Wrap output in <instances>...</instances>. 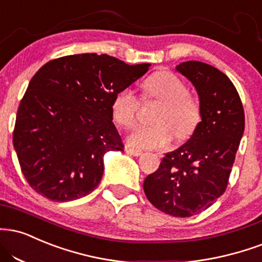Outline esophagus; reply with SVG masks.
I'll use <instances>...</instances> for the list:
<instances>
[{
	"instance_id": "esophagus-1",
	"label": "esophagus",
	"mask_w": 262,
	"mask_h": 262,
	"mask_svg": "<svg viewBox=\"0 0 262 262\" xmlns=\"http://www.w3.org/2000/svg\"><path fill=\"white\" fill-rule=\"evenodd\" d=\"M127 152L129 154V155H133V156H137V157L143 155V151L137 150V149H132V147H128Z\"/></svg>"
}]
</instances>
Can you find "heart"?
<instances>
[{"label": "heart", "instance_id": "heart-1", "mask_svg": "<svg viewBox=\"0 0 262 262\" xmlns=\"http://www.w3.org/2000/svg\"><path fill=\"white\" fill-rule=\"evenodd\" d=\"M144 99L160 102L154 115L155 124L140 127L128 137V143L138 149H162L176 140H188L201 122L200 101L188 93L185 81L169 71L157 72L144 83ZM139 99L129 88L113 96V121L123 128H132L137 122Z\"/></svg>", "mask_w": 262, "mask_h": 262}]
</instances>
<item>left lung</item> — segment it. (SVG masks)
I'll return each instance as SVG.
<instances>
[{
	"label": "left lung",
	"mask_w": 262,
	"mask_h": 262,
	"mask_svg": "<svg viewBox=\"0 0 262 262\" xmlns=\"http://www.w3.org/2000/svg\"><path fill=\"white\" fill-rule=\"evenodd\" d=\"M177 71L193 83L201 105V122L184 145L166 154L156 172L144 181L147 200L174 217L206 210L225 193L244 133L242 100L225 73L199 61Z\"/></svg>",
	"instance_id": "8db88e82"
}]
</instances>
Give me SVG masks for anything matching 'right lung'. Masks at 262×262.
I'll return each mask as SVG.
<instances>
[{
	"instance_id": "obj_1",
	"label": "right lung",
	"mask_w": 262,
	"mask_h": 262,
	"mask_svg": "<svg viewBox=\"0 0 262 262\" xmlns=\"http://www.w3.org/2000/svg\"><path fill=\"white\" fill-rule=\"evenodd\" d=\"M149 67L81 53L52 59L36 72L13 130L20 169L36 193L63 203L99 185L105 152L124 149L112 122L113 96Z\"/></svg>"
}]
</instances>
